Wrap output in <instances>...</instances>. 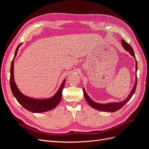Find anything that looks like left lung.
I'll list each match as a JSON object with an SVG mask.
<instances>
[{
  "label": "left lung",
  "instance_id": "1",
  "mask_svg": "<svg viewBox=\"0 0 149 149\" xmlns=\"http://www.w3.org/2000/svg\"><path fill=\"white\" fill-rule=\"evenodd\" d=\"M122 42V45L124 47V48L129 52V53L135 59H136V71H137V62L136 60V56L134 55V52L133 51V49L130 45L129 43L126 42L125 40H121ZM137 75H136V81H135L134 85L133 86V88L132 89V91H130V94L128 95V96L124 100L121 102H109V103H106V104H100L94 102L93 101L89 96L88 95L86 92L85 91L84 88H83V92H84V96L86 99V100L88 102L89 104L94 109H96L97 110L101 111H105V112H116L117 111L119 110L120 108L123 107L126 103H127L130 100V98L132 97L133 94H134L135 91H136V87H137Z\"/></svg>",
  "mask_w": 149,
  "mask_h": 149
}]
</instances>
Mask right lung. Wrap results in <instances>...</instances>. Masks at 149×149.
I'll return each mask as SVG.
<instances>
[{
  "label": "right lung",
  "mask_w": 149,
  "mask_h": 149,
  "mask_svg": "<svg viewBox=\"0 0 149 149\" xmlns=\"http://www.w3.org/2000/svg\"><path fill=\"white\" fill-rule=\"evenodd\" d=\"M22 43L19 44L15 49V55L12 61L10 66V84L13 95L16 98L17 101L23 106L25 109L30 111L31 112H44L49 110L54 109L58 104L60 103L61 97H62V91L64 88L65 84L66 79L62 82L59 89L58 90L56 93L50 98L42 99V100H38V99L31 98L28 96H26L22 94L19 89H18L14 80V75H13V67H14V59L17 55L18 49Z\"/></svg>",
  "instance_id": "add662e5"
}]
</instances>
